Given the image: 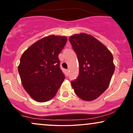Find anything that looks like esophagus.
<instances>
[{
	"mask_svg": "<svg viewBox=\"0 0 133 133\" xmlns=\"http://www.w3.org/2000/svg\"><path fill=\"white\" fill-rule=\"evenodd\" d=\"M69 69H67L66 70V73H67V74H69Z\"/></svg>",
	"mask_w": 133,
	"mask_h": 133,
	"instance_id": "1",
	"label": "esophagus"
}]
</instances>
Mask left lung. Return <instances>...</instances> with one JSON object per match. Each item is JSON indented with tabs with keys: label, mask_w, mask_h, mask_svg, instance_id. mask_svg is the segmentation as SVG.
<instances>
[{
	"label": "left lung",
	"mask_w": 133,
	"mask_h": 133,
	"mask_svg": "<svg viewBox=\"0 0 133 133\" xmlns=\"http://www.w3.org/2000/svg\"><path fill=\"white\" fill-rule=\"evenodd\" d=\"M69 41L79 63V74L71 81L77 96L91 101L108 88L115 70L114 58L105 45L87 34L70 36Z\"/></svg>",
	"instance_id": "obj_1"
}]
</instances>
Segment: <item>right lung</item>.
<instances>
[{
	"mask_svg": "<svg viewBox=\"0 0 133 133\" xmlns=\"http://www.w3.org/2000/svg\"><path fill=\"white\" fill-rule=\"evenodd\" d=\"M67 40L63 36L45 37L22 55L18 66L21 83L36 101L46 102L55 97L65 79L58 55Z\"/></svg>",
	"mask_w": 133,
	"mask_h": 133,
	"instance_id": "add662e5",
	"label": "right lung"
}]
</instances>
